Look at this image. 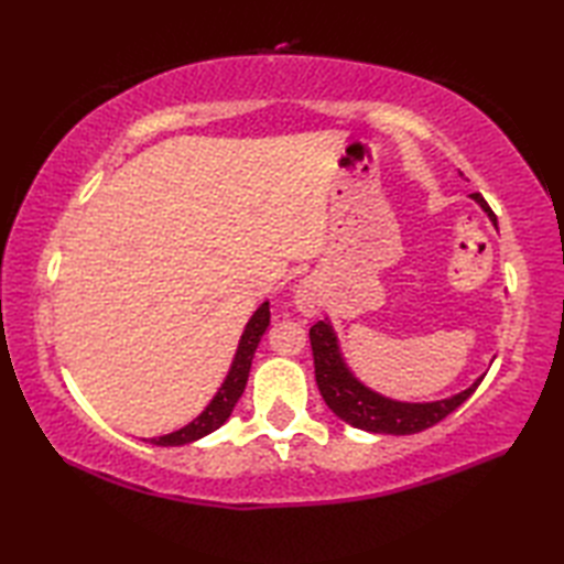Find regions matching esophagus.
I'll return each mask as SVG.
<instances>
[{"label": "esophagus", "instance_id": "obj_1", "mask_svg": "<svg viewBox=\"0 0 564 564\" xmlns=\"http://www.w3.org/2000/svg\"><path fill=\"white\" fill-rule=\"evenodd\" d=\"M295 310L305 317H315L322 313V307H325V295H322V285L317 279H305L301 285H297L295 291Z\"/></svg>", "mask_w": 564, "mask_h": 564}]
</instances>
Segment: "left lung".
<instances>
[{
	"label": "left lung",
	"instance_id": "1",
	"mask_svg": "<svg viewBox=\"0 0 564 564\" xmlns=\"http://www.w3.org/2000/svg\"><path fill=\"white\" fill-rule=\"evenodd\" d=\"M470 198L489 215V220L497 225V215L487 206V200L480 194H473ZM310 344H313L315 356L317 388L329 410L337 414L341 422L370 431V434H419V431L438 424L441 419H446L451 412L458 410L485 378L480 376L470 388L458 394H451L446 400L400 402L370 390L354 376V370L344 361L337 332L329 325V319H319L317 325L310 327Z\"/></svg>",
	"mask_w": 564,
	"mask_h": 564
}]
</instances>
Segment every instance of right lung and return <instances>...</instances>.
<instances>
[{"label":"right lung","mask_w":564,"mask_h":564,"mask_svg":"<svg viewBox=\"0 0 564 564\" xmlns=\"http://www.w3.org/2000/svg\"><path fill=\"white\" fill-rule=\"evenodd\" d=\"M269 322H271V313H269V301H267L261 303L257 307V313L249 317L242 337H239L232 366L227 370L223 386L213 394V400L206 404V410H203L194 422L172 431V434H164L158 438H142V441H150L152 446H186V443H194L203 436L213 434L215 429H220L227 419H230L237 400L242 398V392L247 388L251 358H254V351L263 337V332L269 329Z\"/></svg>","instance_id":"right-lung-1"}]
</instances>
